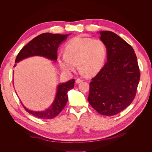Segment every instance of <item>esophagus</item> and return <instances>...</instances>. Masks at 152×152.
Here are the masks:
<instances>
[{
    "instance_id": "obj_1",
    "label": "esophagus",
    "mask_w": 152,
    "mask_h": 152,
    "mask_svg": "<svg viewBox=\"0 0 152 152\" xmlns=\"http://www.w3.org/2000/svg\"><path fill=\"white\" fill-rule=\"evenodd\" d=\"M83 82V80H82L80 79H77L76 80V81H75V82H76L77 84H79V83H80V82Z\"/></svg>"
}]
</instances>
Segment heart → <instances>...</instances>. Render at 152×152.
<instances>
[{
  "instance_id": "1",
  "label": "heart",
  "mask_w": 152,
  "mask_h": 152,
  "mask_svg": "<svg viewBox=\"0 0 152 152\" xmlns=\"http://www.w3.org/2000/svg\"><path fill=\"white\" fill-rule=\"evenodd\" d=\"M107 57V48L103 40L77 37L66 44L65 53L58 55V62L64 72H73L77 63L82 72L92 76L102 70Z\"/></svg>"
}]
</instances>
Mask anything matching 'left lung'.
<instances>
[{"label":"left lung","mask_w":152,"mask_h":152,"mask_svg":"<svg viewBox=\"0 0 152 152\" xmlns=\"http://www.w3.org/2000/svg\"><path fill=\"white\" fill-rule=\"evenodd\" d=\"M99 34L107 48V62L90 82L88 101L99 114L111 116L132 102L140 72L131 45L112 31Z\"/></svg>","instance_id":"obj_1"}]
</instances>
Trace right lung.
Returning a JSON list of instances; mask_svg holds the SVG:
<instances>
[{
	"label": "right lung",
	"mask_w": 152,
	"mask_h": 152,
	"mask_svg": "<svg viewBox=\"0 0 152 152\" xmlns=\"http://www.w3.org/2000/svg\"><path fill=\"white\" fill-rule=\"evenodd\" d=\"M53 34L50 33L42 34L32 39L23 48L17 55L15 63H18L26 58L39 56H43L53 61H56L57 50L59 44L65 40L70 35ZM16 65H15V66ZM75 80L72 79L65 83L59 84L57 87L56 97L50 107L41 112H35L28 110L24 105V108L27 112L35 117L42 119H50L60 113L65 108L68 102L67 93L74 87Z\"/></svg>",
	"instance_id": "add662e5"
}]
</instances>
